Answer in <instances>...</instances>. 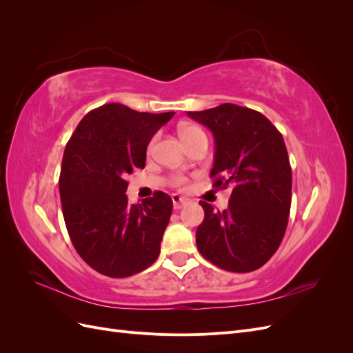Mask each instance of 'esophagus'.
<instances>
[{"label": "esophagus", "mask_w": 353, "mask_h": 353, "mask_svg": "<svg viewBox=\"0 0 353 353\" xmlns=\"http://www.w3.org/2000/svg\"><path fill=\"white\" fill-rule=\"evenodd\" d=\"M172 201H174V209L178 210V209L183 208V206L185 205V203H188V199L184 197V196L174 194V196H172Z\"/></svg>", "instance_id": "esophagus-1"}]
</instances>
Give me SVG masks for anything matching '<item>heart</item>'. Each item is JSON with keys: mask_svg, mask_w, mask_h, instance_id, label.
Listing matches in <instances>:
<instances>
[{"mask_svg": "<svg viewBox=\"0 0 353 353\" xmlns=\"http://www.w3.org/2000/svg\"><path fill=\"white\" fill-rule=\"evenodd\" d=\"M200 134H205V132H203L200 128L196 126V125H184L183 128H181V137H183L184 141L190 140V138H193L196 135H200ZM175 184L176 185H184L185 184L184 176H175Z\"/></svg>", "mask_w": 353, "mask_h": 353, "instance_id": "1", "label": "heart"}]
</instances>
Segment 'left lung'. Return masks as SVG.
<instances>
[{
  "instance_id": "obj_1",
  "label": "left lung",
  "mask_w": 353,
  "mask_h": 353,
  "mask_svg": "<svg viewBox=\"0 0 353 353\" xmlns=\"http://www.w3.org/2000/svg\"><path fill=\"white\" fill-rule=\"evenodd\" d=\"M187 114L213 134V187L231 188L225 210L200 201L205 219L197 249L225 271L258 270L279 249L290 213L292 168L283 135L262 113L231 103Z\"/></svg>"
}]
</instances>
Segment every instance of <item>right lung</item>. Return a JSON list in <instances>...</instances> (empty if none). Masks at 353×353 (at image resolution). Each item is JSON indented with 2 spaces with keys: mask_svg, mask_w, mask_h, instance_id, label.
<instances>
[{
  "mask_svg": "<svg viewBox=\"0 0 353 353\" xmlns=\"http://www.w3.org/2000/svg\"><path fill=\"white\" fill-rule=\"evenodd\" d=\"M174 114L109 103L85 114L66 144L59 179L63 216L74 249L103 275L131 276L160 253L172 199L156 191L130 205L126 176L145 166L148 143Z\"/></svg>",
  "mask_w": 353,
  "mask_h": 353,
  "instance_id": "right-lung-1",
  "label": "right lung"
}]
</instances>
